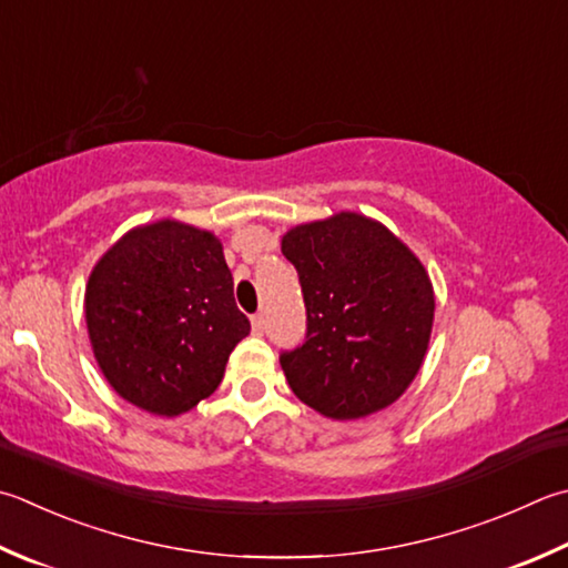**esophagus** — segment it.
Segmentation results:
<instances>
[{
	"instance_id": "obj_1",
	"label": "esophagus",
	"mask_w": 568,
	"mask_h": 568,
	"mask_svg": "<svg viewBox=\"0 0 568 568\" xmlns=\"http://www.w3.org/2000/svg\"><path fill=\"white\" fill-rule=\"evenodd\" d=\"M252 331H254V334H262V331H264V314L252 316Z\"/></svg>"
}]
</instances>
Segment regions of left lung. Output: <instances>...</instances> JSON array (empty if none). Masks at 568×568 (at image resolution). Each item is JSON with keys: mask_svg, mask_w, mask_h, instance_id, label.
<instances>
[{"mask_svg": "<svg viewBox=\"0 0 568 568\" xmlns=\"http://www.w3.org/2000/svg\"><path fill=\"white\" fill-rule=\"evenodd\" d=\"M306 304V341L282 353L288 388L331 420L388 408L420 371L435 292L415 252L383 222L336 212L282 237Z\"/></svg>", "mask_w": 568, "mask_h": 568, "instance_id": "8db88e82", "label": "left lung"}]
</instances>
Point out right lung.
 Instances as JSON below:
<instances>
[{
    "mask_svg": "<svg viewBox=\"0 0 568 568\" xmlns=\"http://www.w3.org/2000/svg\"><path fill=\"white\" fill-rule=\"evenodd\" d=\"M83 312L103 378L160 417L210 398L250 334L217 234L170 217L138 224L103 252Z\"/></svg>",
    "mask_w": 568,
    "mask_h": 568,
    "instance_id": "add662e5",
    "label": "right lung"
}]
</instances>
